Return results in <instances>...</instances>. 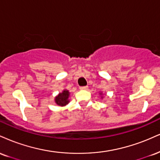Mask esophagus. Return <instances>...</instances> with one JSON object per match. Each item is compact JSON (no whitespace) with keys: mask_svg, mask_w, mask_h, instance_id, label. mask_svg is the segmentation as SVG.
<instances>
[{"mask_svg":"<svg viewBox=\"0 0 160 160\" xmlns=\"http://www.w3.org/2000/svg\"><path fill=\"white\" fill-rule=\"evenodd\" d=\"M88 86H80V89H81V90H86V89H88Z\"/></svg>","mask_w":160,"mask_h":160,"instance_id":"esophagus-1","label":"esophagus"}]
</instances>
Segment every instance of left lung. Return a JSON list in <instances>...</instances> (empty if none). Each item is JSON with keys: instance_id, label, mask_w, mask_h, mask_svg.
<instances>
[{"instance_id": "left-lung-1", "label": "left lung", "mask_w": 160, "mask_h": 160, "mask_svg": "<svg viewBox=\"0 0 160 160\" xmlns=\"http://www.w3.org/2000/svg\"><path fill=\"white\" fill-rule=\"evenodd\" d=\"M99 95H100V96H101V99H103V92H99Z\"/></svg>"}]
</instances>
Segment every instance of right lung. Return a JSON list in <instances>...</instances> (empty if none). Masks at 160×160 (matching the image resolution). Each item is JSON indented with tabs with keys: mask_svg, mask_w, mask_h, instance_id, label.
Segmentation results:
<instances>
[{
	"mask_svg": "<svg viewBox=\"0 0 160 160\" xmlns=\"http://www.w3.org/2000/svg\"><path fill=\"white\" fill-rule=\"evenodd\" d=\"M69 98H70V92L68 90L63 89L62 92L59 93L55 97V103L59 107H65V106L68 104V103L70 102Z\"/></svg>",
	"mask_w": 160,
	"mask_h": 160,
	"instance_id": "right-lung-1",
	"label": "right lung"
}]
</instances>
